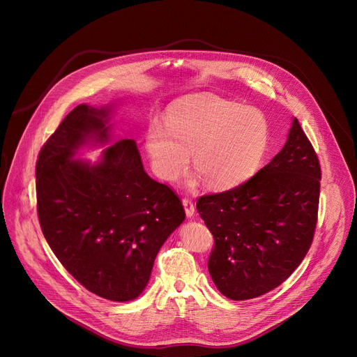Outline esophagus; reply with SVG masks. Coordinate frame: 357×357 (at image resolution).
Here are the masks:
<instances>
[{
	"label": "esophagus",
	"instance_id": "esophagus-1",
	"mask_svg": "<svg viewBox=\"0 0 357 357\" xmlns=\"http://www.w3.org/2000/svg\"><path fill=\"white\" fill-rule=\"evenodd\" d=\"M182 203H183V208H185L186 216H188V218H192V216L195 215V205H193V202H192L190 199H188V197H183V199H182Z\"/></svg>",
	"mask_w": 357,
	"mask_h": 357
}]
</instances>
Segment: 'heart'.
Segmentation results:
<instances>
[{"instance_id":"1","label":"heart","mask_w":357,"mask_h":357,"mask_svg":"<svg viewBox=\"0 0 357 357\" xmlns=\"http://www.w3.org/2000/svg\"><path fill=\"white\" fill-rule=\"evenodd\" d=\"M270 127L257 109L222 98H192L174 105L167 121L151 120L145 148L154 172L175 181L189 162L216 190L231 189L260 167Z\"/></svg>"}]
</instances>
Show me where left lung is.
Listing matches in <instances>:
<instances>
[{
  "label": "left lung",
  "instance_id": "left-lung-1",
  "mask_svg": "<svg viewBox=\"0 0 357 357\" xmlns=\"http://www.w3.org/2000/svg\"><path fill=\"white\" fill-rule=\"evenodd\" d=\"M319 190L318 155L294 119L270 164L233 189L197 199L215 238L209 273L225 296L257 298L295 271L314 240Z\"/></svg>",
  "mask_w": 357,
  "mask_h": 357
}]
</instances>
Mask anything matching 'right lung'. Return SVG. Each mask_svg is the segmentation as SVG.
Returning a JSON list of instances; mask_svg holds the SVG:
<instances>
[{
	"label": "right lung",
	"mask_w": 357,
	"mask_h": 357,
	"mask_svg": "<svg viewBox=\"0 0 357 357\" xmlns=\"http://www.w3.org/2000/svg\"><path fill=\"white\" fill-rule=\"evenodd\" d=\"M109 109L77 106L39 151L36 211L42 233L69 274L110 301L137 298L155 257L183 222L178 195L144 171L134 139L109 146L98 164L77 149L109 141Z\"/></svg>",
	"instance_id": "right-lung-1"
}]
</instances>
